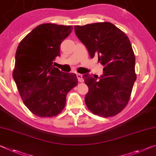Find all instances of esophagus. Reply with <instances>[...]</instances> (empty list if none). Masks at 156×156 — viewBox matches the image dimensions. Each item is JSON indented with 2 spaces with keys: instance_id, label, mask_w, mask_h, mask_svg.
Instances as JSON below:
<instances>
[{
  "instance_id": "esophagus-1",
  "label": "esophagus",
  "mask_w": 156,
  "mask_h": 156,
  "mask_svg": "<svg viewBox=\"0 0 156 156\" xmlns=\"http://www.w3.org/2000/svg\"><path fill=\"white\" fill-rule=\"evenodd\" d=\"M76 76H77V78H78V80L79 82H83L84 79H83L82 74L77 73V74H76Z\"/></svg>"
}]
</instances>
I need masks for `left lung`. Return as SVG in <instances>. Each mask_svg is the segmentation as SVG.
<instances>
[{
  "label": "left lung",
  "instance_id": "1",
  "mask_svg": "<svg viewBox=\"0 0 156 156\" xmlns=\"http://www.w3.org/2000/svg\"><path fill=\"white\" fill-rule=\"evenodd\" d=\"M74 30L91 58L97 55L104 66L98 80V76L83 75L89 88L86 105L94 115L115 116L127 105L136 80L135 58L129 39L109 22L75 26Z\"/></svg>",
  "mask_w": 156,
  "mask_h": 156
}]
</instances>
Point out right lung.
Returning <instances> with one entry per match:
<instances>
[{"label":"right lung","mask_w":156,"mask_h":156,"mask_svg":"<svg viewBox=\"0 0 156 156\" xmlns=\"http://www.w3.org/2000/svg\"><path fill=\"white\" fill-rule=\"evenodd\" d=\"M73 27L54 23L37 26L19 43L13 78L24 104L34 115L52 117L66 105V95L76 87L75 73H64L53 66L60 55V44Z\"/></svg>","instance_id":"obj_1"}]
</instances>
